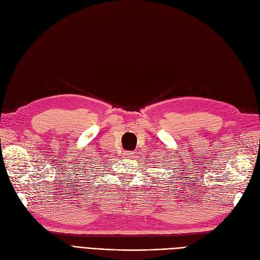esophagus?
I'll return each instance as SVG.
<instances>
[{"label":"esophagus","instance_id":"obj_1","mask_svg":"<svg viewBox=\"0 0 260 260\" xmlns=\"http://www.w3.org/2000/svg\"><path fill=\"white\" fill-rule=\"evenodd\" d=\"M133 154H135V153H133V152H130V151L123 153L124 157H127V158H132V157H133Z\"/></svg>","mask_w":260,"mask_h":260}]
</instances>
